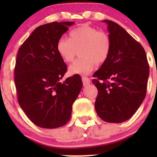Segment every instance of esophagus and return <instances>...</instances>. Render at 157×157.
Returning a JSON list of instances; mask_svg holds the SVG:
<instances>
[{"label": "esophagus", "mask_w": 157, "mask_h": 157, "mask_svg": "<svg viewBox=\"0 0 157 157\" xmlns=\"http://www.w3.org/2000/svg\"><path fill=\"white\" fill-rule=\"evenodd\" d=\"M82 83H83L84 86H87V85H89L90 82H91L90 79L88 78V77H82Z\"/></svg>", "instance_id": "1"}]
</instances>
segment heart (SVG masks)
Here are the masks:
<instances>
[{
  "mask_svg": "<svg viewBox=\"0 0 157 157\" xmlns=\"http://www.w3.org/2000/svg\"><path fill=\"white\" fill-rule=\"evenodd\" d=\"M57 54L66 63H71L80 50V58L68 68L69 75H89L95 65L103 63L111 51V40L105 32L82 25L69 33V39L60 37L56 45Z\"/></svg>",
  "mask_w": 157,
  "mask_h": 157,
  "instance_id": "b5f03b06",
  "label": "heart"
}]
</instances>
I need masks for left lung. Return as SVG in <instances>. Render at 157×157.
I'll list each match as a JSON object with an SVG mask.
<instances>
[{"label": "left lung", "mask_w": 157, "mask_h": 157, "mask_svg": "<svg viewBox=\"0 0 157 157\" xmlns=\"http://www.w3.org/2000/svg\"><path fill=\"white\" fill-rule=\"evenodd\" d=\"M107 23L111 51L101 67L93 75L98 90L95 109L102 120L120 123L136 113L146 95L149 66L142 45L122 27Z\"/></svg>", "instance_id": "left-lung-1"}]
</instances>
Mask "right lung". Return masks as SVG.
I'll return each instance as SVG.
<instances>
[{
  "label": "right lung",
  "instance_id": "obj_1",
  "mask_svg": "<svg viewBox=\"0 0 157 157\" xmlns=\"http://www.w3.org/2000/svg\"><path fill=\"white\" fill-rule=\"evenodd\" d=\"M74 23L41 25L17 53L15 83L18 103L29 119L43 128H56L67 123L82 87L79 75L60 82L67 66L56 50L57 40Z\"/></svg>",
  "mask_w": 157,
  "mask_h": 157
}]
</instances>
